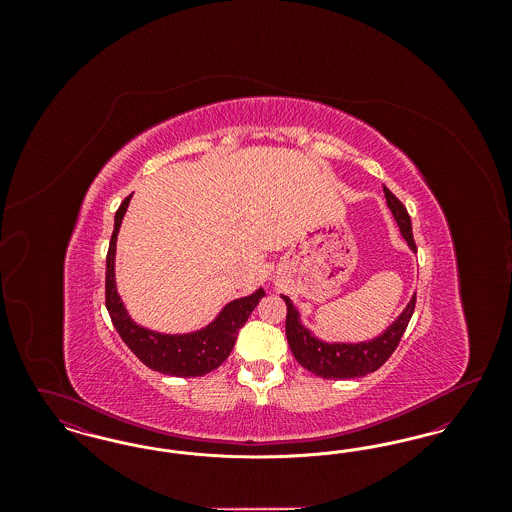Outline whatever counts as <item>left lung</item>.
<instances>
[{
	"instance_id": "left-lung-1",
	"label": "left lung",
	"mask_w": 512,
	"mask_h": 512,
	"mask_svg": "<svg viewBox=\"0 0 512 512\" xmlns=\"http://www.w3.org/2000/svg\"><path fill=\"white\" fill-rule=\"evenodd\" d=\"M384 195L393 219L397 220L403 240L411 247V251L416 253L413 226H411V217L407 209L386 186H384ZM282 299L286 301V307H288L286 338L290 343L293 357L303 368L326 380L363 378L384 365L390 359L391 353L395 351V347L399 345L401 336L413 317L414 303H416V295H413L407 307L403 309V313L395 318L380 336L372 340L357 341V343H343V341H324L313 336L311 330L301 324L299 311L295 309L292 299L288 295H282Z\"/></svg>"
}]
</instances>
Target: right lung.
Segmentation results:
<instances>
[{"label":"right lung","instance_id":"obj_1","mask_svg":"<svg viewBox=\"0 0 512 512\" xmlns=\"http://www.w3.org/2000/svg\"><path fill=\"white\" fill-rule=\"evenodd\" d=\"M128 195L115 213V230L107 251V268H105V305L113 326L117 328L122 341L128 349L151 370L169 376H203L215 368H219L234 349L240 328L247 322L261 297L265 295L263 288L257 292L234 299L224 305L217 318L201 330L188 334H161L155 330L136 324L117 292L115 282V253H117V236L121 228L124 213L130 203Z\"/></svg>","mask_w":512,"mask_h":512}]
</instances>
